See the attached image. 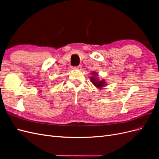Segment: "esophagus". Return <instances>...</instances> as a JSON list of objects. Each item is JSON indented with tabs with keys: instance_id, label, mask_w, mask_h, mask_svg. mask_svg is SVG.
<instances>
[{
	"instance_id": "34e87169",
	"label": "esophagus",
	"mask_w": 159,
	"mask_h": 159,
	"mask_svg": "<svg viewBox=\"0 0 159 159\" xmlns=\"http://www.w3.org/2000/svg\"><path fill=\"white\" fill-rule=\"evenodd\" d=\"M73 69L74 70H80L81 69V66H77V67H74Z\"/></svg>"
}]
</instances>
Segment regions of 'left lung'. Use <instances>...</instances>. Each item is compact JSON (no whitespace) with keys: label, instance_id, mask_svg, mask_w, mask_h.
Wrapping results in <instances>:
<instances>
[{"label":"left lung","instance_id":"1","mask_svg":"<svg viewBox=\"0 0 159 159\" xmlns=\"http://www.w3.org/2000/svg\"><path fill=\"white\" fill-rule=\"evenodd\" d=\"M92 76L90 77V80L96 88L98 89H102L103 87H105V85H107V84L105 80H99V74L97 72L93 71L91 73Z\"/></svg>","mask_w":159,"mask_h":159}]
</instances>
